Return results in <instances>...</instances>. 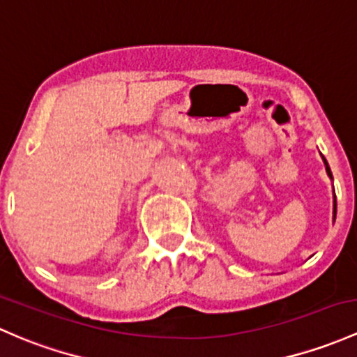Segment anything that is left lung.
<instances>
[{
	"label": "left lung",
	"mask_w": 357,
	"mask_h": 357,
	"mask_svg": "<svg viewBox=\"0 0 357 357\" xmlns=\"http://www.w3.org/2000/svg\"><path fill=\"white\" fill-rule=\"evenodd\" d=\"M324 162H325V167H327V174H328V177L332 178V172H331V168H328V163H327V160L324 158ZM335 211H337V204H335V201H333V220H335Z\"/></svg>",
	"instance_id": "1"
}]
</instances>
